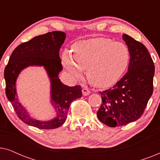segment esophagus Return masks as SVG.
I'll return each instance as SVG.
<instances>
[{"label": "esophagus", "instance_id": "obj_1", "mask_svg": "<svg viewBox=\"0 0 160 160\" xmlns=\"http://www.w3.org/2000/svg\"><path fill=\"white\" fill-rule=\"evenodd\" d=\"M82 94H83V95H84V96L89 95V94H90V91H89V89L87 88H83L82 89Z\"/></svg>", "mask_w": 160, "mask_h": 160}]
</instances>
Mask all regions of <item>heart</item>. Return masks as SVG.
Listing matches in <instances>:
<instances>
[{
    "label": "heart",
    "mask_w": 160,
    "mask_h": 160,
    "mask_svg": "<svg viewBox=\"0 0 160 160\" xmlns=\"http://www.w3.org/2000/svg\"><path fill=\"white\" fill-rule=\"evenodd\" d=\"M73 54L65 50L61 57L62 66L73 78L87 77L94 86L107 88L115 84L126 71L130 61L128 47L122 42L98 37L81 41L72 47Z\"/></svg>",
    "instance_id": "b5f03b06"
}]
</instances>
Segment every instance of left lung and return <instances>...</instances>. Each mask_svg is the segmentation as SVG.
<instances>
[{
	"label": "left lung",
	"mask_w": 160,
	"mask_h": 160,
	"mask_svg": "<svg viewBox=\"0 0 160 160\" xmlns=\"http://www.w3.org/2000/svg\"><path fill=\"white\" fill-rule=\"evenodd\" d=\"M130 51V62L125 75L114 86L100 92L102 103L98 119L111 128L126 125L143 114L153 93L154 65L143 43L124 34Z\"/></svg>",
	"instance_id": "left-lung-1"
}]
</instances>
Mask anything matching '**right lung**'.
I'll return each mask as SVG.
<instances>
[{
  "mask_svg": "<svg viewBox=\"0 0 160 160\" xmlns=\"http://www.w3.org/2000/svg\"><path fill=\"white\" fill-rule=\"evenodd\" d=\"M65 38L66 34L61 31L49 32L34 37L21 43L13 51L5 68L6 97L14 107L17 117L28 125L43 130L59 128L67 119L71 102L82 97L81 86L68 87L62 84L59 78V73L62 71L59 52ZM30 66L43 67L50 78V101L56 116L48 121H41L32 118L17 96V78L22 69Z\"/></svg>",
  "mask_w": 160,
  "mask_h": 160,
  "instance_id": "1",
  "label": "right lung"
}]
</instances>
